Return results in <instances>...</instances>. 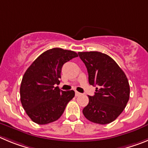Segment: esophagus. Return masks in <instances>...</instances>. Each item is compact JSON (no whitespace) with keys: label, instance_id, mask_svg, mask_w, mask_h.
<instances>
[{"label":"esophagus","instance_id":"esophagus-1","mask_svg":"<svg viewBox=\"0 0 148 148\" xmlns=\"http://www.w3.org/2000/svg\"><path fill=\"white\" fill-rule=\"evenodd\" d=\"M75 95H76V97H79V96L82 95V94H81V93H79V92H78V91H76Z\"/></svg>","mask_w":148,"mask_h":148}]
</instances>
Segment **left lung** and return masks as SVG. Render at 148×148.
Returning a JSON list of instances; mask_svg holds the SVG:
<instances>
[{
    "label": "left lung",
    "mask_w": 148,
    "mask_h": 148,
    "mask_svg": "<svg viewBox=\"0 0 148 148\" xmlns=\"http://www.w3.org/2000/svg\"><path fill=\"white\" fill-rule=\"evenodd\" d=\"M88 73L90 85L97 86L94 96L82 110L86 119L94 123L112 122L126 107L130 86L121 68L108 55L99 51L78 52Z\"/></svg>",
    "instance_id": "1"
}]
</instances>
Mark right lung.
Segmentation results:
<instances>
[{"label":"right lung","instance_id":"1","mask_svg":"<svg viewBox=\"0 0 148 148\" xmlns=\"http://www.w3.org/2000/svg\"><path fill=\"white\" fill-rule=\"evenodd\" d=\"M77 56L73 51L54 48L41 54L28 68L20 88L21 102L34 122L46 125L58 120L63 114L75 93L73 90L63 91L54 85L60 83L64 63Z\"/></svg>","mask_w":148,"mask_h":148}]
</instances>
